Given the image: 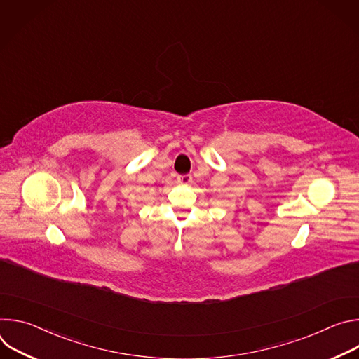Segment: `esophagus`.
Here are the masks:
<instances>
[{
  "mask_svg": "<svg viewBox=\"0 0 359 359\" xmlns=\"http://www.w3.org/2000/svg\"><path fill=\"white\" fill-rule=\"evenodd\" d=\"M177 182L182 184H189L191 182V176L190 175H180L177 176Z\"/></svg>",
  "mask_w": 359,
  "mask_h": 359,
  "instance_id": "1",
  "label": "esophagus"
}]
</instances>
